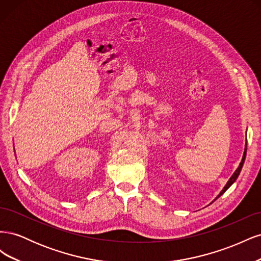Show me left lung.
Masks as SVG:
<instances>
[{"mask_svg": "<svg viewBox=\"0 0 261 261\" xmlns=\"http://www.w3.org/2000/svg\"><path fill=\"white\" fill-rule=\"evenodd\" d=\"M245 156H246V148H245V151H244V155H243V159H242V161H241V163H240V167L238 168V169H236V171L233 173V175L231 176V178L230 179H228V181H227V183H226V185L224 186V188L222 189V192H221L220 194H219V196L218 197H220L221 195H222V194H224L225 192H226V189L228 188V187H230L233 183H234V181L236 180V178H238L239 177V175H240V173H241V170H242V168H243V164H244V161H245Z\"/></svg>", "mask_w": 261, "mask_h": 261, "instance_id": "1", "label": "left lung"}]
</instances>
